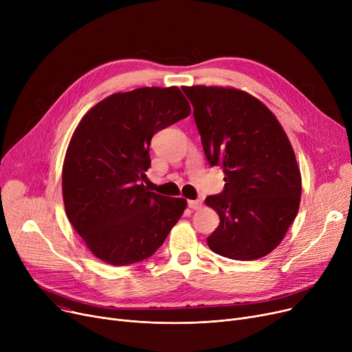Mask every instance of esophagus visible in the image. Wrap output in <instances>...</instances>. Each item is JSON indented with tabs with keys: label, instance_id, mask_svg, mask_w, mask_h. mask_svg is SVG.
<instances>
[{
	"label": "esophagus",
	"instance_id": "esophagus-1",
	"mask_svg": "<svg viewBox=\"0 0 352 352\" xmlns=\"http://www.w3.org/2000/svg\"><path fill=\"white\" fill-rule=\"evenodd\" d=\"M188 207L191 210H199L202 207V201L201 199H190L188 201Z\"/></svg>",
	"mask_w": 352,
	"mask_h": 352
}]
</instances>
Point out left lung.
I'll use <instances>...</instances> for the list:
<instances>
[{
  "label": "left lung",
  "mask_w": 352,
  "mask_h": 352,
  "mask_svg": "<svg viewBox=\"0 0 352 352\" xmlns=\"http://www.w3.org/2000/svg\"><path fill=\"white\" fill-rule=\"evenodd\" d=\"M211 166L224 170V191L206 198L219 215L208 247L251 261L280 245L297 217L301 173L280 121L255 97L231 87H182Z\"/></svg>",
  "instance_id": "1"
}]
</instances>
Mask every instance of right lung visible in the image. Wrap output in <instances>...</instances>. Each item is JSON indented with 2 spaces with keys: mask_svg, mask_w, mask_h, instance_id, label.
<instances>
[{
  "mask_svg": "<svg viewBox=\"0 0 352 352\" xmlns=\"http://www.w3.org/2000/svg\"><path fill=\"white\" fill-rule=\"evenodd\" d=\"M191 114L178 87L117 92L92 107L68 144L63 198L88 250L111 265L151 256L187 208L184 198L148 191L150 144L160 129Z\"/></svg>",
  "mask_w": 352,
  "mask_h": 352,
  "instance_id": "1",
  "label": "right lung"
}]
</instances>
